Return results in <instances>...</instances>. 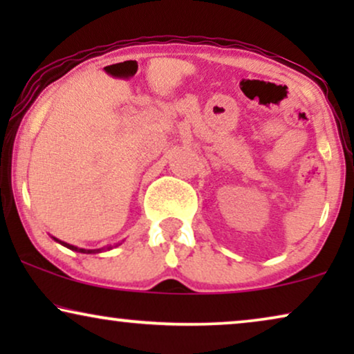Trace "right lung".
Here are the masks:
<instances>
[{
  "instance_id": "obj_1",
  "label": "right lung",
  "mask_w": 354,
  "mask_h": 354,
  "mask_svg": "<svg viewBox=\"0 0 354 354\" xmlns=\"http://www.w3.org/2000/svg\"><path fill=\"white\" fill-rule=\"evenodd\" d=\"M51 239L55 240V241H57V243H61L62 246H66V248H69V250H72V251H77V253H84V254H96V253H101V251H109V250H113V248H115V246H119V245H120V243H115L114 246H113V245H109V246H103V248L85 250V248H79V246H74V245L66 243V241H61L59 239H56V236H51Z\"/></svg>"
}]
</instances>
